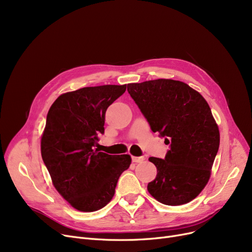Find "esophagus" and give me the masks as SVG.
<instances>
[{"mask_svg": "<svg viewBox=\"0 0 252 252\" xmlns=\"http://www.w3.org/2000/svg\"><path fill=\"white\" fill-rule=\"evenodd\" d=\"M145 159V158L143 157V156H131V160H133V162H136V163H138V162H142L143 160Z\"/></svg>", "mask_w": 252, "mask_h": 252, "instance_id": "esophagus-1", "label": "esophagus"}]
</instances>
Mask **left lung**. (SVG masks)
Returning <instances> with one entry per match:
<instances>
[{
	"label": "left lung",
	"mask_w": 252,
	"mask_h": 252,
	"mask_svg": "<svg viewBox=\"0 0 252 252\" xmlns=\"http://www.w3.org/2000/svg\"><path fill=\"white\" fill-rule=\"evenodd\" d=\"M127 92L154 133L169 144L163 159L150 157L157 175L148 191L165 205L188 203L204 189L220 146V131L205 99L187 84L154 79Z\"/></svg>",
	"instance_id": "left-lung-1"
}]
</instances>
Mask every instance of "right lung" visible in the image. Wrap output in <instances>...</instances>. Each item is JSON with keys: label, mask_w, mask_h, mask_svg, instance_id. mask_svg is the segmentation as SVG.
<instances>
[{"label": "right lung", "mask_w": 252, "mask_h": 252, "mask_svg": "<svg viewBox=\"0 0 252 252\" xmlns=\"http://www.w3.org/2000/svg\"><path fill=\"white\" fill-rule=\"evenodd\" d=\"M126 85L87 87L59 96L49 109L41 141L44 163L53 185L79 211H96L114 195L130 156L100 152L105 113Z\"/></svg>", "instance_id": "right-lung-1"}]
</instances>
